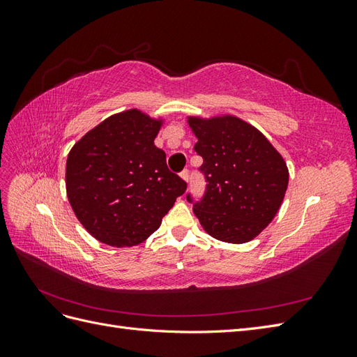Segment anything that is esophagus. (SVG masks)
<instances>
[{
	"label": "esophagus",
	"instance_id": "1",
	"mask_svg": "<svg viewBox=\"0 0 357 357\" xmlns=\"http://www.w3.org/2000/svg\"><path fill=\"white\" fill-rule=\"evenodd\" d=\"M180 177H181L183 180H185L186 183H188V181H189V171H188V169L181 171V172H180Z\"/></svg>",
	"mask_w": 357,
	"mask_h": 357
}]
</instances>
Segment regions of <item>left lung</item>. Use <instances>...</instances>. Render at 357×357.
<instances>
[{
	"label": "left lung",
	"mask_w": 357,
	"mask_h": 357,
	"mask_svg": "<svg viewBox=\"0 0 357 357\" xmlns=\"http://www.w3.org/2000/svg\"><path fill=\"white\" fill-rule=\"evenodd\" d=\"M188 123L198 138L195 152L204 159L199 169L207 180L193 213L215 240L252 241L282 207L289 185L283 156L259 129L236 116H188Z\"/></svg>",
	"instance_id": "left-lung-1"
}]
</instances>
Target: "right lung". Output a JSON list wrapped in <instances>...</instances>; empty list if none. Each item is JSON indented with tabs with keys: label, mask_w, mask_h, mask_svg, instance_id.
<instances>
[{
	"label": "right lung",
	"mask_w": 357,
	"mask_h": 357,
	"mask_svg": "<svg viewBox=\"0 0 357 357\" xmlns=\"http://www.w3.org/2000/svg\"><path fill=\"white\" fill-rule=\"evenodd\" d=\"M162 117L131 109L107 117L73 146L66 188L75 218L93 238L113 247L146 241L186 190L167 168L155 138Z\"/></svg>",
	"instance_id": "add662e5"
}]
</instances>
